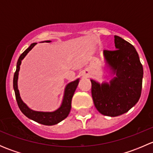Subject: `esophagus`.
<instances>
[{
    "label": "esophagus",
    "mask_w": 153,
    "mask_h": 153,
    "mask_svg": "<svg viewBox=\"0 0 153 153\" xmlns=\"http://www.w3.org/2000/svg\"><path fill=\"white\" fill-rule=\"evenodd\" d=\"M84 75H86V73H84Z\"/></svg>",
    "instance_id": "34e87169"
}]
</instances>
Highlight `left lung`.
Instances as JSON below:
<instances>
[{
  "label": "left lung",
  "instance_id": "1",
  "mask_svg": "<svg viewBox=\"0 0 153 153\" xmlns=\"http://www.w3.org/2000/svg\"><path fill=\"white\" fill-rule=\"evenodd\" d=\"M115 50L104 51L107 67L115 76L109 83L94 80L92 96L97 110L115 117L128 112L139 100L142 89L143 67L135 47L115 35Z\"/></svg>",
  "mask_w": 153,
  "mask_h": 153
}]
</instances>
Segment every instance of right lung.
<instances>
[{
	"label": "right lung",
	"mask_w": 153,
	"mask_h": 153,
	"mask_svg": "<svg viewBox=\"0 0 153 153\" xmlns=\"http://www.w3.org/2000/svg\"><path fill=\"white\" fill-rule=\"evenodd\" d=\"M44 42L49 43L51 41H46ZM37 43H33L31 44L29 47L20 55L19 58L18 60V63H17V67L16 71L15 72L13 78V88L15 90V98H16L17 103L19 106L21 112L27 117L29 119H32L33 121H36V122L39 123V124L47 125V126H52V125H55L58 124L65 119L69 114L71 109V103H72V98L73 96L75 91L76 89L77 86L79 83V78L76 79L75 81H72V82L69 83L65 87V90H64V98H63L62 103L61 105L54 112H39V111H35L32 109H29L25 103L21 99V96H20L19 90L18 89V73H19L20 70V66L21 64V61L25 58L27 53L32 49Z\"/></svg>",
	"instance_id": "1"
}]
</instances>
